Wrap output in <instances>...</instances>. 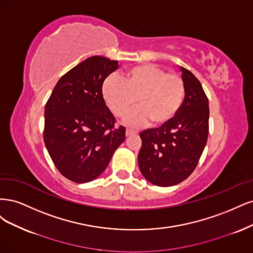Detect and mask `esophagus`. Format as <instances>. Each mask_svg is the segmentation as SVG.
<instances>
[{"mask_svg": "<svg viewBox=\"0 0 253 253\" xmlns=\"http://www.w3.org/2000/svg\"><path fill=\"white\" fill-rule=\"evenodd\" d=\"M138 131L137 130H135V129H131V128H127L126 129V136H129V135H131V134H135V133H137Z\"/></svg>", "mask_w": 253, "mask_h": 253, "instance_id": "esophagus-1", "label": "esophagus"}]
</instances>
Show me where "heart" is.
<instances>
[{
	"label": "heart",
	"instance_id": "b5f03b06",
	"mask_svg": "<svg viewBox=\"0 0 253 253\" xmlns=\"http://www.w3.org/2000/svg\"><path fill=\"white\" fill-rule=\"evenodd\" d=\"M103 99L117 117H122L136 102L137 107L125 116L130 125L163 126L172 121L185 99V84L181 77L167 73L152 64L129 68L123 79L106 78L102 86Z\"/></svg>",
	"mask_w": 253,
	"mask_h": 253
}]
</instances>
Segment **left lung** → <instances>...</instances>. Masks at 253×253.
<instances>
[{"mask_svg":"<svg viewBox=\"0 0 253 253\" xmlns=\"http://www.w3.org/2000/svg\"><path fill=\"white\" fill-rule=\"evenodd\" d=\"M185 99L176 117L159 128L140 133L142 147L138 167L153 185L173 186L185 181L197 167L209 130V103L200 81L180 67Z\"/></svg>","mask_w":253,"mask_h":253,"instance_id":"left-lung-1","label":"left lung"}]
</instances>
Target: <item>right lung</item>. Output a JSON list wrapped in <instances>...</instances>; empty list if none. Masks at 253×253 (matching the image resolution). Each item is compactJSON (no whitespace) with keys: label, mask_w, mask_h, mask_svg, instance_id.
Instances as JSON below:
<instances>
[{"label":"right lung","mask_w":253,"mask_h":253,"mask_svg":"<svg viewBox=\"0 0 253 253\" xmlns=\"http://www.w3.org/2000/svg\"><path fill=\"white\" fill-rule=\"evenodd\" d=\"M118 67V61L104 56L88 58L65 73L46 103L45 146L56 169L72 182L100 176L125 141V127H115L102 95L104 80Z\"/></svg>","instance_id":"right-lung-1"}]
</instances>
